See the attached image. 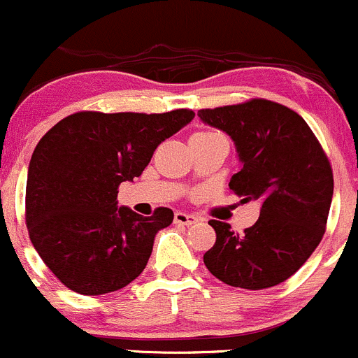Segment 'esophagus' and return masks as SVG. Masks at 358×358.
<instances>
[{
	"label": "esophagus",
	"mask_w": 358,
	"mask_h": 358,
	"mask_svg": "<svg viewBox=\"0 0 358 358\" xmlns=\"http://www.w3.org/2000/svg\"><path fill=\"white\" fill-rule=\"evenodd\" d=\"M200 219L193 214H186V212H176L174 214V222L176 224H182V226H191L194 222H198Z\"/></svg>",
	"instance_id": "obj_1"
}]
</instances>
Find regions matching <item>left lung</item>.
<instances>
[{"label":"left lung","instance_id":"obj_1","mask_svg":"<svg viewBox=\"0 0 358 358\" xmlns=\"http://www.w3.org/2000/svg\"><path fill=\"white\" fill-rule=\"evenodd\" d=\"M201 122L228 134L242 171L229 189L259 200L256 224L243 233L208 221L215 243L203 256L207 270L231 287L261 291L296 273L320 243L334 191L332 169L308 123L266 99L200 109Z\"/></svg>","mask_w":358,"mask_h":358}]
</instances>
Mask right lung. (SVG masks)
Segmentation results:
<instances>
[{"label": "right lung", "mask_w": 358, "mask_h": 358, "mask_svg": "<svg viewBox=\"0 0 358 358\" xmlns=\"http://www.w3.org/2000/svg\"><path fill=\"white\" fill-rule=\"evenodd\" d=\"M194 118L169 113L80 111L38 143L26 186V224L52 273L85 296L115 292L146 268L155 235L174 221L158 207L144 217L118 207V187L143 174L158 144Z\"/></svg>", "instance_id": "right-lung-1"}]
</instances>
